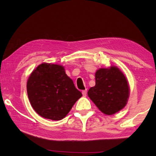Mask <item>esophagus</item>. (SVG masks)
<instances>
[{
	"mask_svg": "<svg viewBox=\"0 0 156 156\" xmlns=\"http://www.w3.org/2000/svg\"><path fill=\"white\" fill-rule=\"evenodd\" d=\"M82 94H83V96L84 97L87 96V89H85V90H83V91H82Z\"/></svg>",
	"mask_w": 156,
	"mask_h": 156,
	"instance_id": "34e87169",
	"label": "esophagus"
}]
</instances>
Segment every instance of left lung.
I'll list each match as a JSON object with an SVG mask.
<instances>
[{
	"mask_svg": "<svg viewBox=\"0 0 156 156\" xmlns=\"http://www.w3.org/2000/svg\"><path fill=\"white\" fill-rule=\"evenodd\" d=\"M87 94L102 113L112 115L125 107L129 89L122 72L116 67H111L97 71L96 85L89 89Z\"/></svg>",
	"mask_w": 156,
	"mask_h": 156,
	"instance_id": "left-lung-1",
	"label": "left lung"
}]
</instances>
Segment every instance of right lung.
I'll list each match as a JSON object with an SVG mask.
<instances>
[{"label":"right lung","mask_w":156,"mask_h":156,"mask_svg":"<svg viewBox=\"0 0 156 156\" xmlns=\"http://www.w3.org/2000/svg\"><path fill=\"white\" fill-rule=\"evenodd\" d=\"M29 100L35 112L52 120L64 118L82 96L62 66L43 63L27 83Z\"/></svg>","instance_id":"right-lung-1"}]
</instances>
